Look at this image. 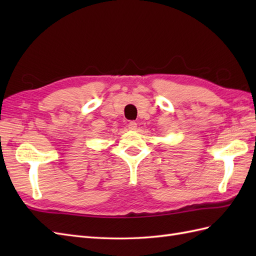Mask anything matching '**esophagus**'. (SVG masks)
<instances>
[{
    "label": "esophagus",
    "mask_w": 256,
    "mask_h": 256,
    "mask_svg": "<svg viewBox=\"0 0 256 256\" xmlns=\"http://www.w3.org/2000/svg\"><path fill=\"white\" fill-rule=\"evenodd\" d=\"M136 126H138V124H136V122H135V121H130L128 124V130H132V131H134V130H136Z\"/></svg>",
    "instance_id": "esophagus-1"
}]
</instances>
